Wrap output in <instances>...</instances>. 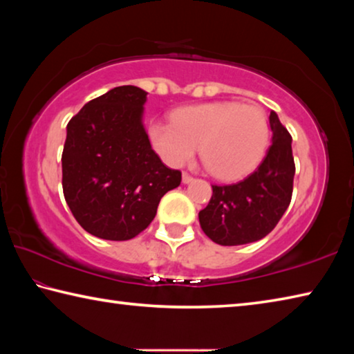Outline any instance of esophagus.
<instances>
[{"label":"esophagus","instance_id":"34e87169","mask_svg":"<svg viewBox=\"0 0 354 354\" xmlns=\"http://www.w3.org/2000/svg\"><path fill=\"white\" fill-rule=\"evenodd\" d=\"M192 181H194V176H190L189 173H183V183L184 184H189Z\"/></svg>","mask_w":354,"mask_h":354}]
</instances>
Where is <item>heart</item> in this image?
<instances>
[{
    "mask_svg": "<svg viewBox=\"0 0 354 354\" xmlns=\"http://www.w3.org/2000/svg\"><path fill=\"white\" fill-rule=\"evenodd\" d=\"M148 136L169 165L189 162L200 145L207 171L223 181H232L259 164L270 129L261 107L237 101H211L179 107L171 113V123L154 122Z\"/></svg>",
    "mask_w": 354,
    "mask_h": 354,
    "instance_id": "1",
    "label": "heart"
}]
</instances>
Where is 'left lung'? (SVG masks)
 Listing matches in <instances>:
<instances>
[{"mask_svg":"<svg viewBox=\"0 0 354 354\" xmlns=\"http://www.w3.org/2000/svg\"><path fill=\"white\" fill-rule=\"evenodd\" d=\"M272 145L257 169L242 181L212 185L209 205L200 211L201 230L225 247L261 241L289 207L295 176L292 136L270 112Z\"/></svg>","mask_w":354,"mask_h":354,"instance_id":"8db88e82","label":"left lung"}]
</instances>
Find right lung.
<instances>
[{
  "label": "right lung",
  "instance_id": "add662e5",
  "mask_svg": "<svg viewBox=\"0 0 354 354\" xmlns=\"http://www.w3.org/2000/svg\"><path fill=\"white\" fill-rule=\"evenodd\" d=\"M147 92L120 86L88 101L67 124L62 189L84 230L129 241L151 223L159 201L181 184L164 165L142 123Z\"/></svg>",
  "mask_w": 354,
  "mask_h": 354
}]
</instances>
